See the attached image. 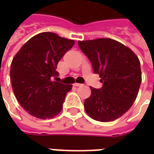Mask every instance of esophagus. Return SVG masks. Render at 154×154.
Wrapping results in <instances>:
<instances>
[{"label": "esophagus", "instance_id": "esophagus-1", "mask_svg": "<svg viewBox=\"0 0 154 154\" xmlns=\"http://www.w3.org/2000/svg\"><path fill=\"white\" fill-rule=\"evenodd\" d=\"M74 86H83V85H82V84H80V83H74Z\"/></svg>", "mask_w": 154, "mask_h": 154}]
</instances>
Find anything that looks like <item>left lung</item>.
Masks as SVG:
<instances>
[{
	"mask_svg": "<svg viewBox=\"0 0 154 154\" xmlns=\"http://www.w3.org/2000/svg\"><path fill=\"white\" fill-rule=\"evenodd\" d=\"M79 47L99 74L103 86L91 88L84 102L86 112L99 122L114 121L136 99L141 83L140 63L129 48L111 38L79 41Z\"/></svg>",
	"mask_w": 154,
	"mask_h": 154,
	"instance_id": "8db88e82",
	"label": "left lung"
}]
</instances>
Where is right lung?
Masks as SVG:
<instances>
[{
    "label": "right lung",
    "instance_id": "right-lung-1",
    "mask_svg": "<svg viewBox=\"0 0 154 154\" xmlns=\"http://www.w3.org/2000/svg\"><path fill=\"white\" fill-rule=\"evenodd\" d=\"M74 45V40L53 32L29 39L14 57L10 78L18 102L29 114L40 119L53 118L72 85L58 82L57 63Z\"/></svg>",
    "mask_w": 154,
    "mask_h": 154
}]
</instances>
